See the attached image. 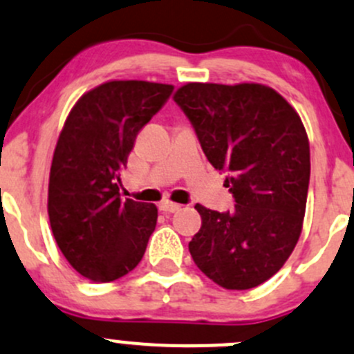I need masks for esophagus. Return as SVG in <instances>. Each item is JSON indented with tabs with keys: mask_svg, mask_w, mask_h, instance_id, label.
I'll return each mask as SVG.
<instances>
[{
	"mask_svg": "<svg viewBox=\"0 0 354 354\" xmlns=\"http://www.w3.org/2000/svg\"><path fill=\"white\" fill-rule=\"evenodd\" d=\"M158 207L162 211H165V213H176V211L180 209V204L172 203V201H169V199H165V201H162L158 204Z\"/></svg>",
	"mask_w": 354,
	"mask_h": 354,
	"instance_id": "obj_1",
	"label": "esophagus"
}]
</instances>
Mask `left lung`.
<instances>
[{
    "mask_svg": "<svg viewBox=\"0 0 354 354\" xmlns=\"http://www.w3.org/2000/svg\"><path fill=\"white\" fill-rule=\"evenodd\" d=\"M174 100L204 155L228 174L235 207L196 204L201 228L189 242L196 266L227 290L268 281L293 252L307 207L310 145L298 112L261 83H185Z\"/></svg>",
    "mask_w": 354,
    "mask_h": 354,
    "instance_id": "left-lung-1",
    "label": "left lung"
}]
</instances>
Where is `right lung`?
<instances>
[{
  "label": "right lung",
  "instance_id": "obj_1",
  "mask_svg": "<svg viewBox=\"0 0 354 354\" xmlns=\"http://www.w3.org/2000/svg\"><path fill=\"white\" fill-rule=\"evenodd\" d=\"M174 85L111 80L88 90L69 111L49 174L47 213L57 247L93 283L133 271L155 230V204L122 201L121 172L138 133Z\"/></svg>",
  "mask_w": 354,
  "mask_h": 354
}]
</instances>
